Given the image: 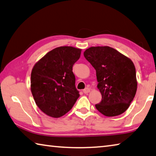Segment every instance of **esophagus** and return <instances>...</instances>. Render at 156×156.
<instances>
[{
    "label": "esophagus",
    "instance_id": "esophagus-1",
    "mask_svg": "<svg viewBox=\"0 0 156 156\" xmlns=\"http://www.w3.org/2000/svg\"><path fill=\"white\" fill-rule=\"evenodd\" d=\"M90 92V89L89 88H86L83 90V92L84 94H88V92Z\"/></svg>",
    "mask_w": 156,
    "mask_h": 156
}]
</instances>
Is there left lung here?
I'll return each instance as SVG.
<instances>
[{
  "mask_svg": "<svg viewBox=\"0 0 156 156\" xmlns=\"http://www.w3.org/2000/svg\"><path fill=\"white\" fill-rule=\"evenodd\" d=\"M83 55L96 70L102 99L95 107L106 116H116L129 107L137 90L136 68L129 57L110 46H92Z\"/></svg>",
  "mask_w": 156,
  "mask_h": 156,
  "instance_id": "8db88e82",
  "label": "left lung"
}]
</instances>
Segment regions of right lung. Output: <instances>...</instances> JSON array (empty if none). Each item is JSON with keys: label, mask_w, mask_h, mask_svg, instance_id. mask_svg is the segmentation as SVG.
I'll list each match as a JSON object with an SVG mask.
<instances>
[{"label": "right lung", "mask_w": 156, "mask_h": 156, "mask_svg": "<svg viewBox=\"0 0 156 156\" xmlns=\"http://www.w3.org/2000/svg\"><path fill=\"white\" fill-rule=\"evenodd\" d=\"M81 53L80 48L59 46L46 53L33 68L31 93L37 107L46 115L64 116L80 97L73 66Z\"/></svg>", "instance_id": "right-lung-1"}]
</instances>
